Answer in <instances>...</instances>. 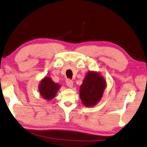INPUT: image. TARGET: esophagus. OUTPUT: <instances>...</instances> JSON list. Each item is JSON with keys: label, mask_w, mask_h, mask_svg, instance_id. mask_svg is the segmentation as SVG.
I'll list each match as a JSON object with an SVG mask.
<instances>
[{"label": "esophagus", "mask_w": 147, "mask_h": 147, "mask_svg": "<svg viewBox=\"0 0 147 147\" xmlns=\"http://www.w3.org/2000/svg\"><path fill=\"white\" fill-rule=\"evenodd\" d=\"M66 84L68 87L72 88L73 87V81H72L71 80H70V79H67L66 80Z\"/></svg>", "instance_id": "34e87169"}]
</instances>
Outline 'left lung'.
<instances>
[{"instance_id": "left-lung-1", "label": "left lung", "mask_w": 147, "mask_h": 147, "mask_svg": "<svg viewBox=\"0 0 147 147\" xmlns=\"http://www.w3.org/2000/svg\"><path fill=\"white\" fill-rule=\"evenodd\" d=\"M107 83L99 73L89 71L80 88V97L84 105L93 107L101 100Z\"/></svg>"}]
</instances>
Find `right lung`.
I'll return each instance as SVG.
<instances>
[{
  "mask_svg": "<svg viewBox=\"0 0 147 147\" xmlns=\"http://www.w3.org/2000/svg\"><path fill=\"white\" fill-rule=\"evenodd\" d=\"M59 88L60 85L55 83L49 76H45L40 81L38 86L41 96L48 101L54 98Z\"/></svg>",
  "mask_w": 147,
  "mask_h": 147,
  "instance_id": "1",
  "label": "right lung"
}]
</instances>
